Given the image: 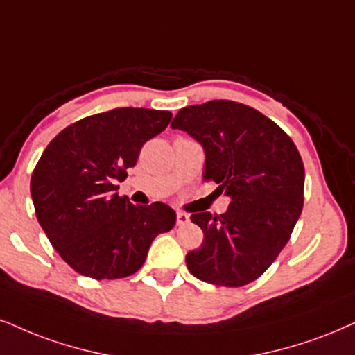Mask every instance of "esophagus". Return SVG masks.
Instances as JSON below:
<instances>
[{"label": "esophagus", "mask_w": 355, "mask_h": 355, "mask_svg": "<svg viewBox=\"0 0 355 355\" xmlns=\"http://www.w3.org/2000/svg\"><path fill=\"white\" fill-rule=\"evenodd\" d=\"M187 222H189V216H187L186 212L178 211V212H176V224H178V225H186Z\"/></svg>", "instance_id": "obj_1"}]
</instances>
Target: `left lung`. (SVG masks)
Instances as JSON below:
<instances>
[{
    "mask_svg": "<svg viewBox=\"0 0 355 355\" xmlns=\"http://www.w3.org/2000/svg\"><path fill=\"white\" fill-rule=\"evenodd\" d=\"M171 128L186 131L202 146L204 181L217 182L230 199L220 216H191L204 242L186 255L187 268L202 282L243 286L273 263L301 216L300 153L270 118L230 100L181 108Z\"/></svg>",
    "mask_w": 355,
    "mask_h": 355,
    "instance_id": "obj_1",
    "label": "left lung"
}]
</instances>
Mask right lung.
Masks as SVG:
<instances>
[{
    "label": "right lung",
    "instance_id": "add662e5",
    "mask_svg": "<svg viewBox=\"0 0 355 355\" xmlns=\"http://www.w3.org/2000/svg\"><path fill=\"white\" fill-rule=\"evenodd\" d=\"M171 116L164 110L115 108L76 121L44 150L31 178V198L52 247L77 273L130 277L141 268L156 235L176 224L169 205H133L115 186Z\"/></svg>",
    "mask_w": 355,
    "mask_h": 355
}]
</instances>
